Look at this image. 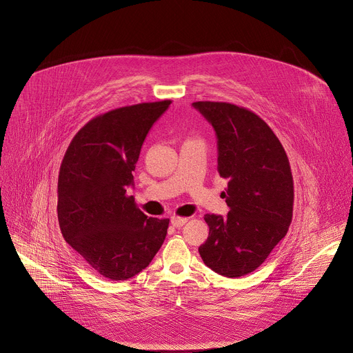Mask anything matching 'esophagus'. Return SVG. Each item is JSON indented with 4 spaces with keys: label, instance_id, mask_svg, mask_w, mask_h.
I'll return each mask as SVG.
<instances>
[{
    "label": "esophagus",
    "instance_id": "esophagus-1",
    "mask_svg": "<svg viewBox=\"0 0 353 353\" xmlns=\"http://www.w3.org/2000/svg\"><path fill=\"white\" fill-rule=\"evenodd\" d=\"M187 221H188V217H179V216H173V217L170 219V223H172V225H173V227H181V225H184Z\"/></svg>",
    "mask_w": 353,
    "mask_h": 353
}]
</instances>
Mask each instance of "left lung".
<instances>
[{
  "mask_svg": "<svg viewBox=\"0 0 353 353\" xmlns=\"http://www.w3.org/2000/svg\"><path fill=\"white\" fill-rule=\"evenodd\" d=\"M192 106L217 137V172L227 179L225 217L205 214L209 237L198 251L213 272L237 279L258 269L285 237L292 220L294 181L287 154L258 114L228 102Z\"/></svg>",
  "mask_w": 353,
  "mask_h": 353,
  "instance_id": "1",
  "label": "left lung"
}]
</instances>
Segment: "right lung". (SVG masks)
<instances>
[{
	"mask_svg": "<svg viewBox=\"0 0 353 353\" xmlns=\"http://www.w3.org/2000/svg\"><path fill=\"white\" fill-rule=\"evenodd\" d=\"M172 101L117 108L73 137L58 179V220L65 241L101 276L128 280L162 247L169 219L148 217L128 195L152 125Z\"/></svg>",
	"mask_w": 353,
	"mask_h": 353,
	"instance_id": "1",
	"label": "right lung"
}]
</instances>
